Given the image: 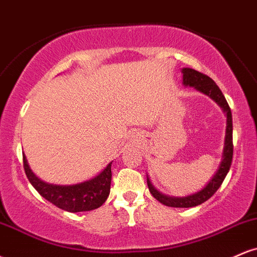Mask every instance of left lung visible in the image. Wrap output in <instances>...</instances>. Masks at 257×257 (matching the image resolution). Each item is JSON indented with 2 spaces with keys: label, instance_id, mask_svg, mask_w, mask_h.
<instances>
[{
  "label": "left lung",
  "instance_id": "left-lung-1",
  "mask_svg": "<svg viewBox=\"0 0 257 257\" xmlns=\"http://www.w3.org/2000/svg\"><path fill=\"white\" fill-rule=\"evenodd\" d=\"M182 73H184V84L190 85V87H194L197 90L202 91V93L206 94V95L210 96L211 99H214L215 101L219 104L221 107L223 108V111L227 114V128H226V139H225V149H223V155H222V161L217 169V172L215 173L213 179L209 181V184L203 188L199 192L192 194V196L184 197V198H175V197H168L164 194L159 193L155 187H153L150 180L147 179V186H149L150 192L158 202H161L162 204L173 206V208H191V206H197L202 203H204L205 200H208L210 197L214 196V193L219 190L221 184L225 180L227 173H228L229 168L232 164V157H233V139H232V132H233V125H232V112L229 108L228 104H227L225 96H223L222 91L220 90V88L217 87V84L211 79L209 76L204 75V73L196 71L193 69H182Z\"/></svg>",
  "mask_w": 257,
  "mask_h": 257
}]
</instances>
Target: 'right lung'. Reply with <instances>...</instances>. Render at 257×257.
Here are the masks:
<instances>
[{
  "instance_id": "right-lung-1",
  "label": "right lung",
  "mask_w": 257,
  "mask_h": 257,
  "mask_svg": "<svg viewBox=\"0 0 257 257\" xmlns=\"http://www.w3.org/2000/svg\"><path fill=\"white\" fill-rule=\"evenodd\" d=\"M23 163H24L26 176L31 185L36 188L37 192L52 204L63 209V210L70 211V213L98 209L99 206L104 204L110 194L112 162L94 179L71 186L46 184L31 172L25 155H23Z\"/></svg>"
}]
</instances>
